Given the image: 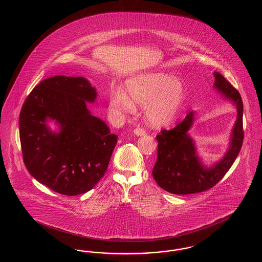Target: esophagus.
Instances as JSON below:
<instances>
[{
    "label": "esophagus",
    "instance_id": "34e87169",
    "mask_svg": "<svg viewBox=\"0 0 262 262\" xmlns=\"http://www.w3.org/2000/svg\"><path fill=\"white\" fill-rule=\"evenodd\" d=\"M134 133H135V135L137 136V137H141V136H144V135L146 134L145 129H144V128H142V127H140V126H137V127H136V128L134 129Z\"/></svg>",
    "mask_w": 262,
    "mask_h": 262
}]
</instances>
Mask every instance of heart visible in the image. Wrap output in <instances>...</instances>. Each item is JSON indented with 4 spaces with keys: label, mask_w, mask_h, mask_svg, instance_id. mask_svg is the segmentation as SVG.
Listing matches in <instances>:
<instances>
[{
    "label": "heart",
    "mask_w": 262,
    "mask_h": 262,
    "mask_svg": "<svg viewBox=\"0 0 262 262\" xmlns=\"http://www.w3.org/2000/svg\"><path fill=\"white\" fill-rule=\"evenodd\" d=\"M129 97L122 89L113 90L110 109L116 116L136 111V104L145 106L150 125H169L176 119L186 97V88L179 79L165 73H149L132 78L126 83Z\"/></svg>",
    "instance_id": "b5f03b06"
}]
</instances>
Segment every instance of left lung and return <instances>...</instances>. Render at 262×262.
<instances>
[{
    "instance_id": "1",
    "label": "left lung",
    "mask_w": 262,
    "mask_h": 262,
    "mask_svg": "<svg viewBox=\"0 0 262 262\" xmlns=\"http://www.w3.org/2000/svg\"><path fill=\"white\" fill-rule=\"evenodd\" d=\"M214 86L227 99L237 106V119L233 128L230 148L220 162L205 168L195 155L192 139L187 135L193 122V113L189 112L185 120L167 130L162 129L158 140L157 160L152 174L158 186L174 194H191L210 189L224 178L235 162L244 140L243 101L236 88L222 75L213 73Z\"/></svg>"
}]
</instances>
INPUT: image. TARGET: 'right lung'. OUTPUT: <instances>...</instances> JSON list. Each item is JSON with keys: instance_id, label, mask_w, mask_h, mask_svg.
I'll return each mask as SVG.
<instances>
[{"instance_id": "1", "label": "right lung", "mask_w": 262, "mask_h": 262, "mask_svg": "<svg viewBox=\"0 0 262 262\" xmlns=\"http://www.w3.org/2000/svg\"><path fill=\"white\" fill-rule=\"evenodd\" d=\"M96 90L83 77L56 75L42 80L19 114L25 167L39 183L63 195L92 189L107 171L118 136L86 107ZM47 118L61 126L51 132Z\"/></svg>"}]
</instances>
